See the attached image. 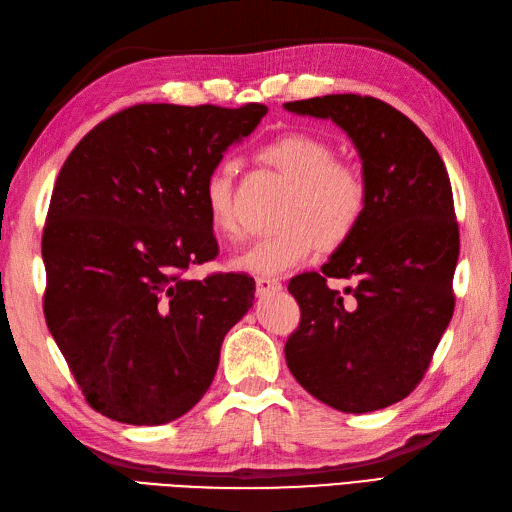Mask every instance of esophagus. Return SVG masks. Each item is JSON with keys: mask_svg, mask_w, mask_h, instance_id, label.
I'll return each mask as SVG.
<instances>
[{"mask_svg": "<svg viewBox=\"0 0 512 512\" xmlns=\"http://www.w3.org/2000/svg\"><path fill=\"white\" fill-rule=\"evenodd\" d=\"M256 290L258 295H275L282 290V282L278 278H256Z\"/></svg>", "mask_w": 512, "mask_h": 512, "instance_id": "1", "label": "esophagus"}]
</instances>
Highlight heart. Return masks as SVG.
Here are the masks:
<instances>
[{
  "instance_id": "b5f03b06",
  "label": "heart",
  "mask_w": 512,
  "mask_h": 512,
  "mask_svg": "<svg viewBox=\"0 0 512 512\" xmlns=\"http://www.w3.org/2000/svg\"><path fill=\"white\" fill-rule=\"evenodd\" d=\"M334 157L331 144L303 131L284 133L260 150V159L290 181L280 211L284 226L234 256V269L260 278L282 275L314 258L321 245L336 250L353 237L366 213L368 185L353 163ZM234 172L232 161L217 163L202 187L206 219L224 239L241 234L234 213Z\"/></svg>"
}]
</instances>
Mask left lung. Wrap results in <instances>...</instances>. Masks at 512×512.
I'll return each instance as SVG.
<instances>
[{"instance_id":"8db88e82","label":"left lung","mask_w":512,"mask_h":512,"mask_svg":"<svg viewBox=\"0 0 512 512\" xmlns=\"http://www.w3.org/2000/svg\"><path fill=\"white\" fill-rule=\"evenodd\" d=\"M284 107L347 131L368 185L353 237L321 273L288 282L301 321L286 340V364L303 390L338 411L390 407L416 390L454 312L459 224L446 165L416 124L372 96ZM329 279L352 284L340 294Z\"/></svg>"}]
</instances>
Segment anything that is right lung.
I'll return each mask as SVG.
<instances>
[{
  "label": "right lung",
  "instance_id": "1",
  "mask_svg": "<svg viewBox=\"0 0 512 512\" xmlns=\"http://www.w3.org/2000/svg\"><path fill=\"white\" fill-rule=\"evenodd\" d=\"M267 107L142 103L103 120L55 181L45 319L88 405L116 422L181 418L209 390L254 278L185 273L219 254L202 187Z\"/></svg>",
  "mask_w": 512,
  "mask_h": 512
}]
</instances>
